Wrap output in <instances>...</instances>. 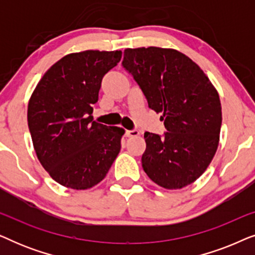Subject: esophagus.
<instances>
[{"instance_id":"1","label":"esophagus","mask_w":255,"mask_h":255,"mask_svg":"<svg viewBox=\"0 0 255 255\" xmlns=\"http://www.w3.org/2000/svg\"><path fill=\"white\" fill-rule=\"evenodd\" d=\"M139 134L138 130H128L127 132H125V135L128 138H132V137H137V135Z\"/></svg>"}]
</instances>
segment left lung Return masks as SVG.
<instances>
[{
  "label": "left lung",
  "instance_id": "1",
  "mask_svg": "<svg viewBox=\"0 0 255 255\" xmlns=\"http://www.w3.org/2000/svg\"><path fill=\"white\" fill-rule=\"evenodd\" d=\"M133 75L149 109L161 114L163 137L145 132L142 168L165 189L195 182L219 144L222 106L217 90L200 66L174 48H127L122 62Z\"/></svg>",
  "mask_w": 255,
  "mask_h": 255
}]
</instances>
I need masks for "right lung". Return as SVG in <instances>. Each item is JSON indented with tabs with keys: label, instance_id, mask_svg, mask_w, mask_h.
Here are the masks:
<instances>
[{
	"label": "right lung",
	"instance_id": "obj_1",
	"mask_svg": "<svg viewBox=\"0 0 255 255\" xmlns=\"http://www.w3.org/2000/svg\"><path fill=\"white\" fill-rule=\"evenodd\" d=\"M122 51L87 50L65 55L47 69L27 106L37 158L55 182L76 190L100 183L121 151L125 130L93 122L103 76Z\"/></svg>",
	"mask_w": 255,
	"mask_h": 255
}]
</instances>
